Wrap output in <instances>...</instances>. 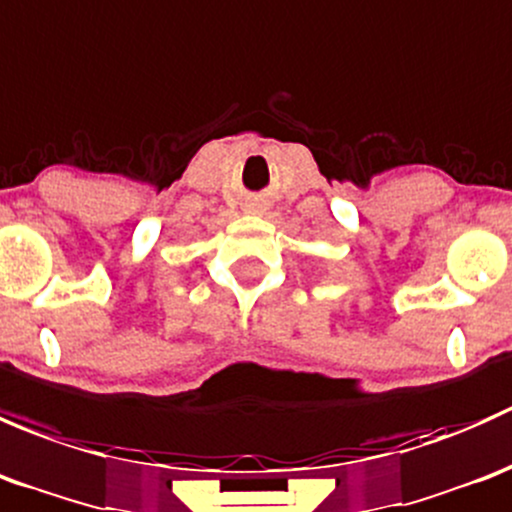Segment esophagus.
Masks as SVG:
<instances>
[{
	"mask_svg": "<svg viewBox=\"0 0 512 512\" xmlns=\"http://www.w3.org/2000/svg\"><path fill=\"white\" fill-rule=\"evenodd\" d=\"M244 212L246 214H263V212H266V207H263V204L258 202V199H254V202L244 204Z\"/></svg>",
	"mask_w": 512,
	"mask_h": 512,
	"instance_id": "esophagus-1",
	"label": "esophagus"
}]
</instances>
